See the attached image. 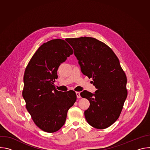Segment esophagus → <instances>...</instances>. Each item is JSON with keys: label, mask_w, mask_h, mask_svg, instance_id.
I'll return each mask as SVG.
<instances>
[{"label": "esophagus", "mask_w": 150, "mask_h": 150, "mask_svg": "<svg viewBox=\"0 0 150 150\" xmlns=\"http://www.w3.org/2000/svg\"><path fill=\"white\" fill-rule=\"evenodd\" d=\"M76 95L78 98H81V96H80V93L79 92H76Z\"/></svg>", "instance_id": "34e87169"}]
</instances>
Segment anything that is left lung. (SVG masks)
Segmentation results:
<instances>
[{"label": "left lung", "mask_w": 150, "mask_h": 150, "mask_svg": "<svg viewBox=\"0 0 150 150\" xmlns=\"http://www.w3.org/2000/svg\"><path fill=\"white\" fill-rule=\"evenodd\" d=\"M72 47L82 74L93 78L97 88L91 93L84 90L82 98L90 105L84 112L85 119L93 127L103 129L119 118L127 97V78L113 51L104 42L93 37L67 38Z\"/></svg>", "instance_id": "obj_1"}]
</instances>
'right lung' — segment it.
I'll use <instances>...</instances> for the list:
<instances>
[{"mask_svg":"<svg viewBox=\"0 0 150 150\" xmlns=\"http://www.w3.org/2000/svg\"><path fill=\"white\" fill-rule=\"evenodd\" d=\"M72 54L65 40H52L38 49L25 68L23 96L26 108L34 123L45 132L59 130L76 101L75 91H57L54 85L60 63Z\"/></svg>","mask_w":150,"mask_h":150,"instance_id":"add662e5","label":"right lung"}]
</instances>
